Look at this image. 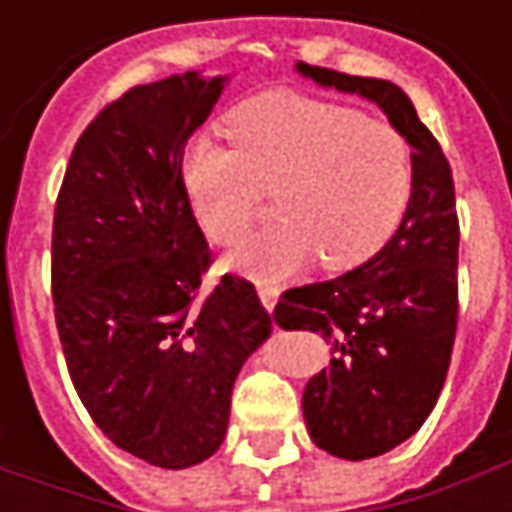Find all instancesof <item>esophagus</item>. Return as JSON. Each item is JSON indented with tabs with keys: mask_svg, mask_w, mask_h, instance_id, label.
<instances>
[{
	"mask_svg": "<svg viewBox=\"0 0 512 512\" xmlns=\"http://www.w3.org/2000/svg\"><path fill=\"white\" fill-rule=\"evenodd\" d=\"M256 287H259V299H262L265 310H273V307H276V302H279V287L267 285V282H259Z\"/></svg>",
	"mask_w": 512,
	"mask_h": 512,
	"instance_id": "obj_1",
	"label": "esophagus"
}]
</instances>
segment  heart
I'll use <instances>...</instances> for the list:
<instances>
[{
	"label": "heart",
	"instance_id": "obj_1",
	"mask_svg": "<svg viewBox=\"0 0 512 512\" xmlns=\"http://www.w3.org/2000/svg\"><path fill=\"white\" fill-rule=\"evenodd\" d=\"M233 142L210 133L185 150L182 176L196 222L233 245L276 190L282 216L230 250L225 267L279 282L322 256L330 270L364 265L402 225L413 153L399 130L362 110L302 93H265L233 116Z\"/></svg>",
	"mask_w": 512,
	"mask_h": 512
}]
</instances>
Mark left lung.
Returning a JSON list of instances; mask_svg holds the SVG:
<instances>
[{"instance_id": "8db88e82", "label": "left lung", "mask_w": 512, "mask_h": 512, "mask_svg": "<svg viewBox=\"0 0 512 512\" xmlns=\"http://www.w3.org/2000/svg\"><path fill=\"white\" fill-rule=\"evenodd\" d=\"M296 73L373 102L413 150V196L393 239L344 276L287 290L273 310L279 327L322 333L333 347L302 393L310 439L362 462L410 439L442 393L459 319L453 173L399 85L302 62Z\"/></svg>"}]
</instances>
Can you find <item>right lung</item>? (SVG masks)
<instances>
[{
    "label": "right lung",
    "instance_id": "add662e5",
    "mask_svg": "<svg viewBox=\"0 0 512 512\" xmlns=\"http://www.w3.org/2000/svg\"><path fill=\"white\" fill-rule=\"evenodd\" d=\"M230 76L139 85L79 136L53 216V307L79 399L116 447L185 470L227 433L230 393L273 319L250 282L210 265L182 153Z\"/></svg>",
    "mask_w": 512,
    "mask_h": 512
}]
</instances>
